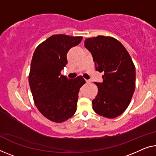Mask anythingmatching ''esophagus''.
Wrapping results in <instances>:
<instances>
[{
	"mask_svg": "<svg viewBox=\"0 0 156 156\" xmlns=\"http://www.w3.org/2000/svg\"><path fill=\"white\" fill-rule=\"evenodd\" d=\"M85 82L87 83H89L90 82V80H85Z\"/></svg>",
	"mask_w": 156,
	"mask_h": 156,
	"instance_id": "1",
	"label": "esophagus"
}]
</instances>
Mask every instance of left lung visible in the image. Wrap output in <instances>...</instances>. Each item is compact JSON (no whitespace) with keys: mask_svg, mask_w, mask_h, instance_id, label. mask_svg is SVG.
<instances>
[{"mask_svg":"<svg viewBox=\"0 0 156 156\" xmlns=\"http://www.w3.org/2000/svg\"><path fill=\"white\" fill-rule=\"evenodd\" d=\"M85 46L92 53L96 70L104 72L103 82L94 83L98 93L92 108L107 118L121 115L128 107L135 90V66L120 42L111 36L87 38Z\"/></svg>","mask_w":156,"mask_h":156,"instance_id":"obj_1","label":"left lung"}]
</instances>
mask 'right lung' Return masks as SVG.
I'll list each match as a JSON object with an SVG mask.
<instances>
[{
    "instance_id": "1",
    "label": "right lung",
    "mask_w": 156,
    "mask_h": 156,
    "mask_svg": "<svg viewBox=\"0 0 156 156\" xmlns=\"http://www.w3.org/2000/svg\"><path fill=\"white\" fill-rule=\"evenodd\" d=\"M82 36L53 35L42 42L34 53L29 82L35 105L51 121L60 123L71 118L77 108L82 76L68 79L61 71L68 63L66 55Z\"/></svg>"
}]
</instances>
